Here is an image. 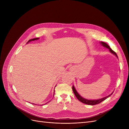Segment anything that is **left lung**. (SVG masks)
I'll list each match as a JSON object with an SVG mask.
<instances>
[{
    "label": "left lung",
    "mask_w": 129,
    "mask_h": 129,
    "mask_svg": "<svg viewBox=\"0 0 129 129\" xmlns=\"http://www.w3.org/2000/svg\"><path fill=\"white\" fill-rule=\"evenodd\" d=\"M101 44H102V45L104 47H106V48H108V49H109V50H110V52L111 53H112V54H114V55H115L117 57H118V56H117V54L116 53V52H115L114 51V50H112V49L110 48V47L109 46V45H108L107 44H106V43H105V42H101ZM72 89H73V92H74V94H75V96L76 97V98H77L78 100H79V101H80V102H82L83 103L86 104H88V105H96V104L100 103L101 102H102V101H104L105 99H107L108 98V97H110V96L112 94V93H113V92H112V93H111V94L109 95H108V96H106V97H103V98H102V99H100L96 100H90L85 99L83 98L82 97H81V96L79 94V93H78V92H77V91L76 90V89H75V87H74V86L72 87Z\"/></svg>",
    "instance_id": "left-lung-1"
}]
</instances>
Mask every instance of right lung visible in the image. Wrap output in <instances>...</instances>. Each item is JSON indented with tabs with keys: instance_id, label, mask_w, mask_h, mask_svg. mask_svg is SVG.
Returning a JSON list of instances; mask_svg holds the SVG:
<instances>
[{
	"instance_id": "right-lung-1",
	"label": "right lung",
	"mask_w": 129,
	"mask_h": 129,
	"mask_svg": "<svg viewBox=\"0 0 129 129\" xmlns=\"http://www.w3.org/2000/svg\"><path fill=\"white\" fill-rule=\"evenodd\" d=\"M38 39H39V38H34V39H30V40H29L28 42H30V41H34V40H38ZM36 105H37V104H36Z\"/></svg>"
}]
</instances>
